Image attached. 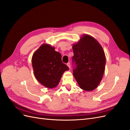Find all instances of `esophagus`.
I'll return each mask as SVG.
<instances>
[{
	"label": "esophagus",
	"mask_w": 130,
	"mask_h": 130,
	"mask_svg": "<svg viewBox=\"0 0 130 130\" xmlns=\"http://www.w3.org/2000/svg\"><path fill=\"white\" fill-rule=\"evenodd\" d=\"M67 66L70 69V63H68L67 64Z\"/></svg>",
	"instance_id": "obj_1"
}]
</instances>
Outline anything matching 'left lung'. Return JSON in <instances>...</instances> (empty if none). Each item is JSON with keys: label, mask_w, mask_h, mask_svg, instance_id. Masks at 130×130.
Returning <instances> with one entry per match:
<instances>
[{"label": "left lung", "mask_w": 130, "mask_h": 130, "mask_svg": "<svg viewBox=\"0 0 130 130\" xmlns=\"http://www.w3.org/2000/svg\"><path fill=\"white\" fill-rule=\"evenodd\" d=\"M72 48L73 62L76 65L73 75L80 88L92 91L99 86L105 72L106 57L103 47L95 38L84 34Z\"/></svg>", "instance_id": "8db88e82"}]
</instances>
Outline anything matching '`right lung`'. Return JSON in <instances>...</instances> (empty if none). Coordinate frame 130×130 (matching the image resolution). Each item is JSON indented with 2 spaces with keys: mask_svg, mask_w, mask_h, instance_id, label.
<instances>
[{
  "mask_svg": "<svg viewBox=\"0 0 130 130\" xmlns=\"http://www.w3.org/2000/svg\"><path fill=\"white\" fill-rule=\"evenodd\" d=\"M61 58V54L50 44L44 43L35 51L32 57L34 74L42 85L54 88L58 85L63 74L69 69Z\"/></svg>",
  "mask_w": 130,
  "mask_h": 130,
  "instance_id": "add662e5",
  "label": "right lung"
}]
</instances>
